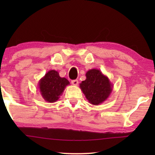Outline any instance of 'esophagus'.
Segmentation results:
<instances>
[{
	"mask_svg": "<svg viewBox=\"0 0 155 155\" xmlns=\"http://www.w3.org/2000/svg\"><path fill=\"white\" fill-rule=\"evenodd\" d=\"M71 82H72V84H73V85H75V86H77L78 84V80H72Z\"/></svg>",
	"mask_w": 155,
	"mask_h": 155,
	"instance_id": "obj_1",
	"label": "esophagus"
}]
</instances>
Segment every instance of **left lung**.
Here are the masks:
<instances>
[{
    "label": "left lung",
    "mask_w": 155,
    "mask_h": 155,
    "mask_svg": "<svg viewBox=\"0 0 155 155\" xmlns=\"http://www.w3.org/2000/svg\"><path fill=\"white\" fill-rule=\"evenodd\" d=\"M86 80L80 84V87L89 102L99 105L109 98L114 85L107 76L98 69H91L86 73Z\"/></svg>",
    "instance_id": "8db88e82"
}]
</instances>
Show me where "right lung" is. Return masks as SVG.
I'll list each match as a JSON object with an SVG mask.
<instances>
[{
	"label": "right lung",
	"instance_id": "right-lung-1",
	"mask_svg": "<svg viewBox=\"0 0 155 155\" xmlns=\"http://www.w3.org/2000/svg\"><path fill=\"white\" fill-rule=\"evenodd\" d=\"M70 82L66 78H61L58 72L51 70L45 74L38 84V88L44 100L53 103L60 98Z\"/></svg>",
	"mask_w": 155,
	"mask_h": 155
}]
</instances>
